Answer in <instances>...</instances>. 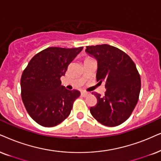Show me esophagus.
<instances>
[{"label":"esophagus","instance_id":"1","mask_svg":"<svg viewBox=\"0 0 161 161\" xmlns=\"http://www.w3.org/2000/svg\"><path fill=\"white\" fill-rule=\"evenodd\" d=\"M81 95H82V97H87V96L89 95V93L85 92V91H82V92H81Z\"/></svg>","mask_w":161,"mask_h":161}]
</instances>
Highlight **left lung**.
<instances>
[{"mask_svg":"<svg viewBox=\"0 0 161 161\" xmlns=\"http://www.w3.org/2000/svg\"><path fill=\"white\" fill-rule=\"evenodd\" d=\"M86 53L97 62V80L105 82V95L95 93L97 104L91 114L103 125L124 123L137 105L141 87L135 64L123 51L108 44L87 46Z\"/></svg>","mask_w":161,"mask_h":161,"instance_id":"8db88e82","label":"left lung"}]
</instances>
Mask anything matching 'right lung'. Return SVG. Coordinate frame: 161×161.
I'll use <instances>...</instances> for the list:
<instances>
[{
	"label": "right lung",
	"mask_w": 161,
	"mask_h": 161,
	"mask_svg": "<svg viewBox=\"0 0 161 161\" xmlns=\"http://www.w3.org/2000/svg\"><path fill=\"white\" fill-rule=\"evenodd\" d=\"M83 47H48L32 57L22 74L21 97L32 119L44 127L62 123L70 114L73 103L80 96L62 85L70 63Z\"/></svg>",
	"instance_id": "add662e5"
}]
</instances>
